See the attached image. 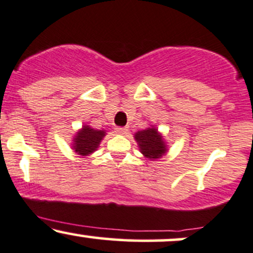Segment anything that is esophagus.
<instances>
[{
  "label": "esophagus",
  "mask_w": 253,
  "mask_h": 253,
  "mask_svg": "<svg viewBox=\"0 0 253 253\" xmlns=\"http://www.w3.org/2000/svg\"><path fill=\"white\" fill-rule=\"evenodd\" d=\"M127 130H128L127 127H117V128H115V132L119 133V134H126Z\"/></svg>",
  "instance_id": "34e87169"
}]
</instances>
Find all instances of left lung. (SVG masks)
Here are the masks:
<instances>
[{"instance_id": "left-lung-1", "label": "left lung", "mask_w": 253, "mask_h": 253, "mask_svg": "<svg viewBox=\"0 0 253 253\" xmlns=\"http://www.w3.org/2000/svg\"><path fill=\"white\" fill-rule=\"evenodd\" d=\"M135 141L139 145L140 152L149 159H158L167 153V145L162 134H159L156 127L139 130L134 134Z\"/></svg>"}]
</instances>
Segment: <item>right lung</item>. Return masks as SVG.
<instances>
[{
  "label": "right lung",
  "mask_w": 253,
  "mask_h": 253,
  "mask_svg": "<svg viewBox=\"0 0 253 253\" xmlns=\"http://www.w3.org/2000/svg\"><path fill=\"white\" fill-rule=\"evenodd\" d=\"M104 135H106V130L95 129L88 125H84L82 129L78 130L77 134L75 135L72 149L80 156L91 155L94 151L97 150Z\"/></svg>",
  "instance_id": "add662e5"
}]
</instances>
